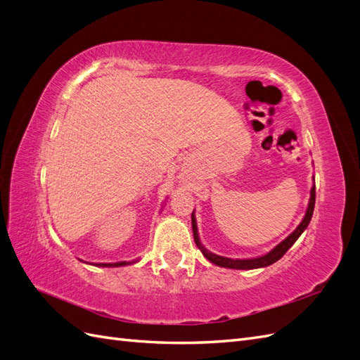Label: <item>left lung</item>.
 Masks as SVG:
<instances>
[{
	"label": "left lung",
	"mask_w": 360,
	"mask_h": 360,
	"mask_svg": "<svg viewBox=\"0 0 360 360\" xmlns=\"http://www.w3.org/2000/svg\"><path fill=\"white\" fill-rule=\"evenodd\" d=\"M314 205H315V184L311 189V198H309V204H308V210L304 213L303 221L299 224V226L294 230L285 240H282L276 248H274L270 250L269 254L263 255V257H258V258H248V259H233V258H226V257H221V255H216L210 250H207L201 242H200V237H198V228H197V221H195V216L192 213V231H193V240L197 243L198 249L202 252V255L210 261V263L219 266V267H226V269H238V270H250V269H259V267H266L276 263L279 258L284 257V254L287 250L296 243L297 238L300 237V234L307 230V226L311 222V217L314 213Z\"/></svg>",
	"instance_id": "1"
}]
</instances>
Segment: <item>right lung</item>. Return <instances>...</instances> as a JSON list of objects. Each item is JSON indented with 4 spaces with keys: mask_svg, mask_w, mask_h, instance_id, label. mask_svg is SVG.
Returning a JSON list of instances; mask_svg holds the SVG:
<instances>
[{
    "mask_svg": "<svg viewBox=\"0 0 360 360\" xmlns=\"http://www.w3.org/2000/svg\"><path fill=\"white\" fill-rule=\"evenodd\" d=\"M132 263H135V261H132ZM126 264H130L129 261H120V263H101V264H96V266H101V267H122V266H126Z\"/></svg>",
    "mask_w": 360,
    "mask_h": 360,
    "instance_id": "right-lung-1",
    "label": "right lung"
}]
</instances>
